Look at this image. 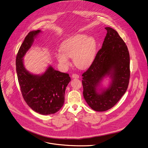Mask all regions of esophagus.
<instances>
[{
  "instance_id": "34e87169",
  "label": "esophagus",
  "mask_w": 148,
  "mask_h": 148,
  "mask_svg": "<svg viewBox=\"0 0 148 148\" xmlns=\"http://www.w3.org/2000/svg\"><path fill=\"white\" fill-rule=\"evenodd\" d=\"M72 77H73V78H79V75H78V74H73L72 75Z\"/></svg>"
}]
</instances>
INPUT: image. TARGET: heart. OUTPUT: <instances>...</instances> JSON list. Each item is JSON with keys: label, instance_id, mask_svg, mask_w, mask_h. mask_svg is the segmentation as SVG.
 Here are the masks:
<instances>
[{"label": "heart", "instance_id": "1", "mask_svg": "<svg viewBox=\"0 0 148 148\" xmlns=\"http://www.w3.org/2000/svg\"><path fill=\"white\" fill-rule=\"evenodd\" d=\"M62 51L56 56L59 63L64 67L69 66V58L73 57L74 64L79 69H86L93 62L97 52V42L92 36L84 33L75 34L64 40Z\"/></svg>", "mask_w": 148, "mask_h": 148}]
</instances>
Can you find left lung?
I'll return each mask as SVG.
<instances>
[{"mask_svg": "<svg viewBox=\"0 0 148 148\" xmlns=\"http://www.w3.org/2000/svg\"><path fill=\"white\" fill-rule=\"evenodd\" d=\"M105 29L107 33L102 47L82 75L84 97L92 109L100 112L110 110L119 101L127 90L130 75L127 45L115 30ZM107 76L110 84L103 88L101 82Z\"/></svg>", "mask_w": 148, "mask_h": 148, "instance_id": "obj_1", "label": "left lung"}]
</instances>
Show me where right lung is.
<instances>
[{
  "label": "right lung",
  "mask_w": 148,
  "mask_h": 148,
  "mask_svg": "<svg viewBox=\"0 0 148 148\" xmlns=\"http://www.w3.org/2000/svg\"><path fill=\"white\" fill-rule=\"evenodd\" d=\"M41 31L30 32L21 45L16 58V70L23 99L34 111L41 115L59 111L64 102L66 88L71 79L67 73L48 66L42 74H33L25 67V55L30 48L34 38Z\"/></svg>",
  "instance_id": "obj_1"
}]
</instances>
